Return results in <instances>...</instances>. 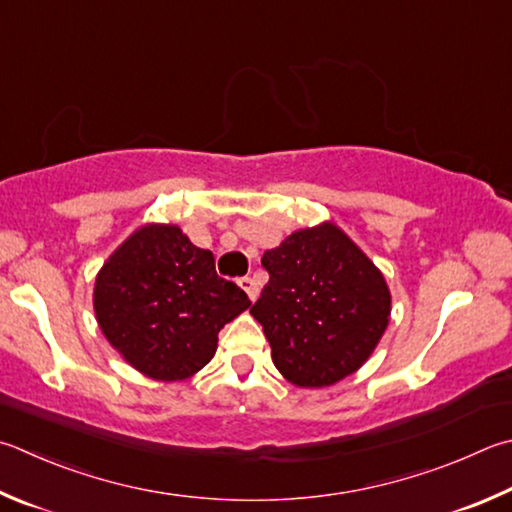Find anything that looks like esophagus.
<instances>
[{"label": "esophagus", "mask_w": 512, "mask_h": 512, "mask_svg": "<svg viewBox=\"0 0 512 512\" xmlns=\"http://www.w3.org/2000/svg\"><path fill=\"white\" fill-rule=\"evenodd\" d=\"M237 284H239V288H244V291H246V295H248V300H250V302H255V300H257V295H259V288H257L255 280H250V277H241V280H239Z\"/></svg>", "instance_id": "obj_1"}]
</instances>
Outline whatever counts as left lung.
Listing matches in <instances>:
<instances>
[{"instance_id": "8db88e82", "label": "left lung", "mask_w": 512, "mask_h": 512, "mask_svg": "<svg viewBox=\"0 0 512 512\" xmlns=\"http://www.w3.org/2000/svg\"><path fill=\"white\" fill-rule=\"evenodd\" d=\"M271 275L250 315L295 387L340 383L369 360L392 315L385 275L345 230L322 221L266 250Z\"/></svg>"}]
</instances>
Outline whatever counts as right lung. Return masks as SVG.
Returning <instances> with one entry per match:
<instances>
[{"instance_id": "1", "label": "right lung", "mask_w": 512, "mask_h": 512, "mask_svg": "<svg viewBox=\"0 0 512 512\" xmlns=\"http://www.w3.org/2000/svg\"><path fill=\"white\" fill-rule=\"evenodd\" d=\"M248 306V295L217 275L210 250L194 246L174 224L136 228L94 284L102 336L127 365L161 383L206 367L219 331Z\"/></svg>"}]
</instances>
